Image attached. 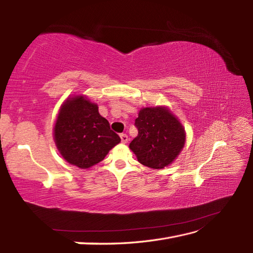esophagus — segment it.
Here are the masks:
<instances>
[{
    "label": "esophagus",
    "instance_id": "obj_1",
    "mask_svg": "<svg viewBox=\"0 0 253 253\" xmlns=\"http://www.w3.org/2000/svg\"><path fill=\"white\" fill-rule=\"evenodd\" d=\"M121 139H122L123 143H126L128 141V136L126 135V133H121Z\"/></svg>",
    "mask_w": 253,
    "mask_h": 253
}]
</instances>
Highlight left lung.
<instances>
[{
  "instance_id": "1",
  "label": "left lung",
  "mask_w": 253,
  "mask_h": 253,
  "mask_svg": "<svg viewBox=\"0 0 253 253\" xmlns=\"http://www.w3.org/2000/svg\"><path fill=\"white\" fill-rule=\"evenodd\" d=\"M138 136L129 148L139 162L150 169H164L185 144V129L165 107H146L135 121Z\"/></svg>"
}]
</instances>
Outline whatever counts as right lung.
<instances>
[{
    "label": "right lung",
    "mask_w": 253,
    "mask_h": 253,
    "mask_svg": "<svg viewBox=\"0 0 253 253\" xmlns=\"http://www.w3.org/2000/svg\"><path fill=\"white\" fill-rule=\"evenodd\" d=\"M54 140L68 163L89 169L101 162L121 138L100 115L98 105L80 95L63 104L55 123Z\"/></svg>",
    "instance_id": "right-lung-1"
}]
</instances>
